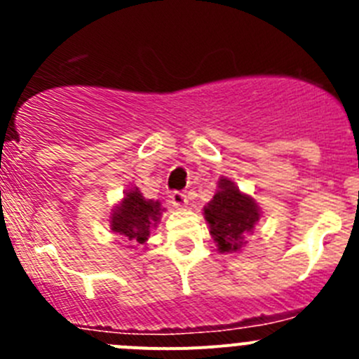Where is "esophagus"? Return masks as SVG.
<instances>
[{
	"label": "esophagus",
	"instance_id": "obj_1",
	"mask_svg": "<svg viewBox=\"0 0 359 359\" xmlns=\"http://www.w3.org/2000/svg\"><path fill=\"white\" fill-rule=\"evenodd\" d=\"M170 201H172V205L175 206V208H187V205H189V200H187V194L180 193V191H175V193L170 194Z\"/></svg>",
	"mask_w": 359,
	"mask_h": 359
}]
</instances>
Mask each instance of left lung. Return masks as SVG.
<instances>
[{
    "instance_id": "8db88e82",
    "label": "left lung",
    "mask_w": 359,
    "mask_h": 359,
    "mask_svg": "<svg viewBox=\"0 0 359 359\" xmlns=\"http://www.w3.org/2000/svg\"><path fill=\"white\" fill-rule=\"evenodd\" d=\"M206 224L220 253H238L247 247L245 238L260 219V206L227 177H220L213 198L203 208Z\"/></svg>"
}]
</instances>
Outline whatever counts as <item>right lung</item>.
<instances>
[{
    "instance_id": "1",
    "label": "right lung",
    "mask_w": 359,
    "mask_h": 359,
    "mask_svg": "<svg viewBox=\"0 0 359 359\" xmlns=\"http://www.w3.org/2000/svg\"><path fill=\"white\" fill-rule=\"evenodd\" d=\"M165 208L161 203L146 200L139 187L132 186L125 191L123 200L111 208V233L119 234L128 243L144 245L151 231L158 227Z\"/></svg>"
}]
</instances>
